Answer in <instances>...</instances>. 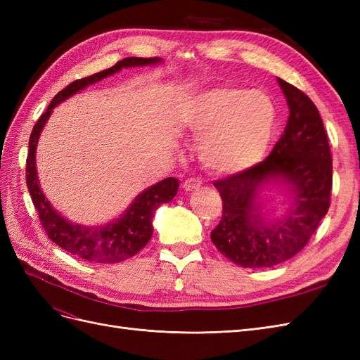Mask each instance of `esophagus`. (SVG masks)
<instances>
[{
    "mask_svg": "<svg viewBox=\"0 0 360 360\" xmlns=\"http://www.w3.org/2000/svg\"><path fill=\"white\" fill-rule=\"evenodd\" d=\"M201 186V180L200 179H195V177H191L188 180L183 181V189L186 192H191V191H195L198 189Z\"/></svg>",
    "mask_w": 360,
    "mask_h": 360,
    "instance_id": "1",
    "label": "esophagus"
}]
</instances>
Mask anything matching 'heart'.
Wrapping results in <instances>:
<instances>
[{
  "label": "heart",
  "mask_w": 360,
  "mask_h": 360,
  "mask_svg": "<svg viewBox=\"0 0 360 360\" xmlns=\"http://www.w3.org/2000/svg\"><path fill=\"white\" fill-rule=\"evenodd\" d=\"M180 120L201 136L198 155L207 168L219 176H237L267 156L278 127V106L266 91L217 85L188 97Z\"/></svg>",
  "instance_id": "heart-1"
}]
</instances>
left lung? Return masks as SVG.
<instances>
[{
    "label": "left lung",
    "instance_id": "1",
    "mask_svg": "<svg viewBox=\"0 0 360 360\" xmlns=\"http://www.w3.org/2000/svg\"><path fill=\"white\" fill-rule=\"evenodd\" d=\"M278 84L290 111L279 143L252 169L214 181L224 213L212 242L240 267H271L292 258L330 205L332 156L320 112L296 86L279 78ZM275 190L286 201L270 211L266 202Z\"/></svg>",
    "mask_w": 360,
    "mask_h": 360
}]
</instances>
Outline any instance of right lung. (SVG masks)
I'll return each mask as SVG.
<instances>
[{
  "label": "right lung",
  "instance_id": "add662e5",
  "mask_svg": "<svg viewBox=\"0 0 360 360\" xmlns=\"http://www.w3.org/2000/svg\"><path fill=\"white\" fill-rule=\"evenodd\" d=\"M160 63H163V60L159 57H129L118 61L110 69L69 84L66 89L53 97L46 112L41 114L31 132L27 158V186L31 200L34 202L40 222L51 240L82 259L93 261L97 264H114L136 255L153 236V217L156 210L162 204L169 202L176 197L180 181L176 177L158 181L153 186L138 193L122 214L106 224L85 225L73 222L49 202L40 188L36 153L41 130L45 129L53 108L68 101L69 97L81 93L89 85L99 82L123 69L156 66Z\"/></svg>",
  "mask_w": 360,
  "mask_h": 360
}]
</instances>
